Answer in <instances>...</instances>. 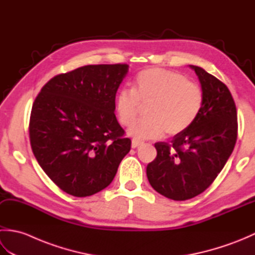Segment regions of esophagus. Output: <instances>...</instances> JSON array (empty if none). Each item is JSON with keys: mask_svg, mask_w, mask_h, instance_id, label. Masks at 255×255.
Returning <instances> with one entry per match:
<instances>
[{"mask_svg": "<svg viewBox=\"0 0 255 255\" xmlns=\"http://www.w3.org/2000/svg\"><path fill=\"white\" fill-rule=\"evenodd\" d=\"M142 144V142L141 141H138V140H132V142H131V147L134 149V148H138L139 145H141Z\"/></svg>", "mask_w": 255, "mask_h": 255, "instance_id": "esophagus-1", "label": "esophagus"}]
</instances>
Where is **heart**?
I'll return each instance as SVG.
<instances>
[{
  "instance_id": "b5f03b06",
  "label": "heart",
  "mask_w": 255,
  "mask_h": 255,
  "mask_svg": "<svg viewBox=\"0 0 255 255\" xmlns=\"http://www.w3.org/2000/svg\"><path fill=\"white\" fill-rule=\"evenodd\" d=\"M148 119L137 122L128 129L133 140L161 137L165 131L176 136L192 126L204 106L200 86L178 72L152 68L140 72L133 90L123 89L115 100L118 121L130 126L137 118L140 104H150Z\"/></svg>"
}]
</instances>
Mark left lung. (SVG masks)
Returning a JSON list of instances; mask_svg holds the SVG:
<instances>
[{"mask_svg":"<svg viewBox=\"0 0 255 255\" xmlns=\"http://www.w3.org/2000/svg\"><path fill=\"white\" fill-rule=\"evenodd\" d=\"M204 93L199 116L170 143L156 142V158L148 164L149 183L173 200H186L207 189L234 151L238 134L237 108L229 89L196 66Z\"/></svg>","mask_w":255,"mask_h":255,"instance_id":"obj_1","label":"left lung"}]
</instances>
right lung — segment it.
Returning a JSON list of instances; mask_svg holds the SVG:
<instances>
[{
  "mask_svg": "<svg viewBox=\"0 0 255 255\" xmlns=\"http://www.w3.org/2000/svg\"><path fill=\"white\" fill-rule=\"evenodd\" d=\"M128 64H94L56 75L32 104L29 138L41 169L75 197L101 192L115 177L131 140L115 116Z\"/></svg>",
  "mask_w": 255,
  "mask_h": 255,
  "instance_id": "add662e5",
  "label": "right lung"
}]
</instances>
